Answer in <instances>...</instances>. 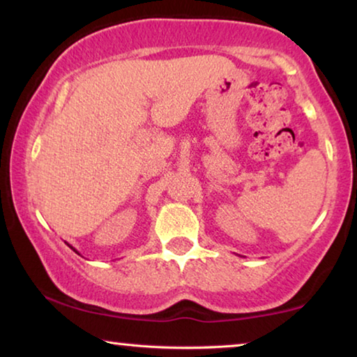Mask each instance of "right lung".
<instances>
[{
	"label": "right lung",
	"instance_id": "add662e5",
	"mask_svg": "<svg viewBox=\"0 0 357 357\" xmlns=\"http://www.w3.org/2000/svg\"><path fill=\"white\" fill-rule=\"evenodd\" d=\"M67 245H68V248H70V249H73V252H76V254H79V252H78V250H76V249L73 248V245H70L68 243H67Z\"/></svg>",
	"mask_w": 357,
	"mask_h": 357
}]
</instances>
